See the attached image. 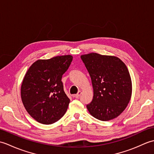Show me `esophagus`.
I'll use <instances>...</instances> for the list:
<instances>
[{"mask_svg":"<svg viewBox=\"0 0 154 154\" xmlns=\"http://www.w3.org/2000/svg\"><path fill=\"white\" fill-rule=\"evenodd\" d=\"M81 91H79V92L77 93V94H75V95H73V97H75V98H76V99H78V98H79L80 96H81Z\"/></svg>","mask_w":154,"mask_h":154,"instance_id":"1","label":"esophagus"}]
</instances>
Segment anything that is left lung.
<instances>
[{"label":"left lung","mask_w":154,"mask_h":154,"mask_svg":"<svg viewBox=\"0 0 154 154\" xmlns=\"http://www.w3.org/2000/svg\"><path fill=\"white\" fill-rule=\"evenodd\" d=\"M89 72L93 98L87 105L91 115L108 121L125 110L132 96V80L126 65L116 56L91 53L81 55Z\"/></svg>","instance_id":"left-lung-1"}]
</instances>
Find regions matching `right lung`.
I'll return each mask as SVG.
<instances>
[{"label": "right lung", "mask_w": 154, "mask_h": 154, "mask_svg": "<svg viewBox=\"0 0 154 154\" xmlns=\"http://www.w3.org/2000/svg\"><path fill=\"white\" fill-rule=\"evenodd\" d=\"M72 60L71 55L38 60L27 71L21 85V99L37 122L53 124L66 112L70 99L64 92L61 78Z\"/></svg>", "instance_id": "right-lung-1"}]
</instances>
